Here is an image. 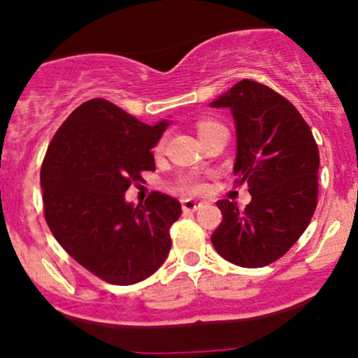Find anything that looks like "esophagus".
<instances>
[{"mask_svg": "<svg viewBox=\"0 0 358 358\" xmlns=\"http://www.w3.org/2000/svg\"><path fill=\"white\" fill-rule=\"evenodd\" d=\"M200 206H201L200 201L192 200V198H187V200L182 201V208L185 210V212H196Z\"/></svg>", "mask_w": 358, "mask_h": 358, "instance_id": "obj_1", "label": "esophagus"}]
</instances>
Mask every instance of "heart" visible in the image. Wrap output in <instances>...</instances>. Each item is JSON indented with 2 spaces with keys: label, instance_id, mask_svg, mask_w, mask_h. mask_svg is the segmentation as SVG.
Instances as JSON below:
<instances>
[{
  "label": "heart",
  "instance_id": "obj_1",
  "mask_svg": "<svg viewBox=\"0 0 358 358\" xmlns=\"http://www.w3.org/2000/svg\"><path fill=\"white\" fill-rule=\"evenodd\" d=\"M218 127H222L220 123H217V122H212V120H203V122H200L196 124V131H198V135H205L206 131H210V130H215V128H218ZM183 188L187 192H195V190H198V188H200V185H198L195 180H187V182L183 183Z\"/></svg>",
  "mask_w": 358,
  "mask_h": 358
}]
</instances>
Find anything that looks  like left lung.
<instances>
[{
	"mask_svg": "<svg viewBox=\"0 0 358 358\" xmlns=\"http://www.w3.org/2000/svg\"><path fill=\"white\" fill-rule=\"evenodd\" d=\"M210 106L234 116V173L252 195L245 210L235 201H217L223 220L212 243L230 264L270 265L300 238L315 212L318 146L295 106L257 81H238Z\"/></svg>",
	"mask_w": 358,
	"mask_h": 358,
	"instance_id": "8db88e82",
	"label": "left lung"
}]
</instances>
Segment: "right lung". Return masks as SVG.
<instances>
[{
	"label": "right lung",
	"mask_w": 358,
	"mask_h": 358,
	"mask_svg": "<svg viewBox=\"0 0 358 358\" xmlns=\"http://www.w3.org/2000/svg\"><path fill=\"white\" fill-rule=\"evenodd\" d=\"M170 120L146 124L103 98L85 101L56 131L41 166L51 234L86 270L113 285L153 275L170 252L176 198L155 192L133 206L124 192L155 170L150 150Z\"/></svg>",
	"instance_id": "add662e5"
}]
</instances>
